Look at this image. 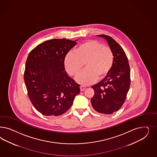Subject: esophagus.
<instances>
[{"mask_svg":"<svg viewBox=\"0 0 157 157\" xmlns=\"http://www.w3.org/2000/svg\"><path fill=\"white\" fill-rule=\"evenodd\" d=\"M86 88V87L85 86H80V90H81V91H84Z\"/></svg>","mask_w":157,"mask_h":157,"instance_id":"1","label":"esophagus"}]
</instances>
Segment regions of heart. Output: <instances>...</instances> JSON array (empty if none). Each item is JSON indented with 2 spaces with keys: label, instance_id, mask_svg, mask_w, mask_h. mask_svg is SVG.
<instances>
[{
  "label": "heart",
  "instance_id": "1",
  "mask_svg": "<svg viewBox=\"0 0 157 157\" xmlns=\"http://www.w3.org/2000/svg\"><path fill=\"white\" fill-rule=\"evenodd\" d=\"M114 56L109 47L105 46L98 41L87 40L79 44L74 52H68L64 63L67 71L73 76H77L85 63L86 69L77 78L81 84L90 85L105 78L111 71Z\"/></svg>",
  "mask_w": 157,
  "mask_h": 157
}]
</instances>
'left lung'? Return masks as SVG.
I'll use <instances>...</instances> for the list:
<instances>
[{
  "mask_svg": "<svg viewBox=\"0 0 157 157\" xmlns=\"http://www.w3.org/2000/svg\"><path fill=\"white\" fill-rule=\"evenodd\" d=\"M97 36L106 40L114 60L108 75L92 86L95 94L91 99V104L98 113L111 114L121 107L127 98L131 84L130 67L125 52L116 41L109 36Z\"/></svg>",
  "mask_w": 157,
  "mask_h": 157,
  "instance_id": "1",
  "label": "left lung"
}]
</instances>
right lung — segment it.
Masks as SVG:
<instances>
[{"label":"right lung","instance_id":"right-lung-1","mask_svg":"<svg viewBox=\"0 0 157 157\" xmlns=\"http://www.w3.org/2000/svg\"><path fill=\"white\" fill-rule=\"evenodd\" d=\"M76 40H47L30 51L26 61L24 81L36 109L48 117L58 116L71 106L80 85L67 75L64 60Z\"/></svg>","mask_w":157,"mask_h":157}]
</instances>
